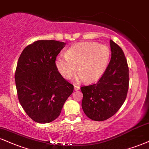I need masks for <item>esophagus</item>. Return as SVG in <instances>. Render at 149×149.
<instances>
[{
	"instance_id": "obj_1",
	"label": "esophagus",
	"mask_w": 149,
	"mask_h": 149,
	"mask_svg": "<svg viewBox=\"0 0 149 149\" xmlns=\"http://www.w3.org/2000/svg\"><path fill=\"white\" fill-rule=\"evenodd\" d=\"M80 89V86H78V85H74V89L76 91L78 90V89Z\"/></svg>"
}]
</instances>
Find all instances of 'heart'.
Listing matches in <instances>:
<instances>
[{
    "instance_id": "heart-1",
    "label": "heart",
    "mask_w": 149,
    "mask_h": 149,
    "mask_svg": "<svg viewBox=\"0 0 149 149\" xmlns=\"http://www.w3.org/2000/svg\"><path fill=\"white\" fill-rule=\"evenodd\" d=\"M110 50L108 46L96 42L77 43L68 48L65 57L58 56L55 61L60 74L67 80L76 73L85 82H92L101 76L108 65Z\"/></svg>"
}]
</instances>
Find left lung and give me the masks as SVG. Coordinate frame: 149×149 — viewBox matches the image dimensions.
<instances>
[{
	"label": "left lung",
	"mask_w": 149,
	"mask_h": 149,
	"mask_svg": "<svg viewBox=\"0 0 149 149\" xmlns=\"http://www.w3.org/2000/svg\"><path fill=\"white\" fill-rule=\"evenodd\" d=\"M111 60L103 75L94 85L80 87L82 107L94 121H105L119 110L127 96L129 70L123 50L110 40Z\"/></svg>",
	"instance_id": "1"
}]
</instances>
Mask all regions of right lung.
I'll list each match as a JSON object with an SVG mask.
<instances>
[{
	"label": "right lung",
	"mask_w": 149,
	"mask_h": 149,
	"mask_svg": "<svg viewBox=\"0 0 149 149\" xmlns=\"http://www.w3.org/2000/svg\"><path fill=\"white\" fill-rule=\"evenodd\" d=\"M65 46L55 40H38L23 49L17 62L18 98L35 122L47 123L58 117L73 85L60 74L55 59Z\"/></svg>",
	"instance_id": "obj_1"
}]
</instances>
